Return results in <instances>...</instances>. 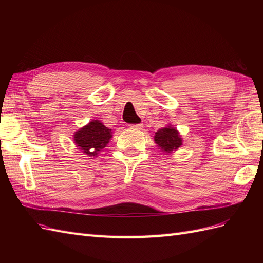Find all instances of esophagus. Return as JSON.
<instances>
[{
	"instance_id": "34e87169",
	"label": "esophagus",
	"mask_w": 263,
	"mask_h": 263,
	"mask_svg": "<svg viewBox=\"0 0 263 263\" xmlns=\"http://www.w3.org/2000/svg\"><path fill=\"white\" fill-rule=\"evenodd\" d=\"M132 128L134 129H141L142 128V125L141 124H136V125H133Z\"/></svg>"
}]
</instances>
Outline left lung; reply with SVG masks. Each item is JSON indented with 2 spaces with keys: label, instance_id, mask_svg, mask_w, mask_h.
Wrapping results in <instances>:
<instances>
[{
  "label": "left lung",
  "instance_id": "left-lung-1",
  "mask_svg": "<svg viewBox=\"0 0 263 263\" xmlns=\"http://www.w3.org/2000/svg\"><path fill=\"white\" fill-rule=\"evenodd\" d=\"M155 142L163 153L171 154L182 145V138L179 132L171 125L163 127L155 134Z\"/></svg>",
  "mask_w": 263,
  "mask_h": 263
}]
</instances>
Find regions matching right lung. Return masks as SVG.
<instances>
[{
	"mask_svg": "<svg viewBox=\"0 0 263 263\" xmlns=\"http://www.w3.org/2000/svg\"><path fill=\"white\" fill-rule=\"evenodd\" d=\"M112 138V129L107 128L100 121L93 119L89 124L76 132L73 139L77 147L87 156L97 157L106 147Z\"/></svg>",
	"mask_w": 263,
	"mask_h": 263,
	"instance_id": "obj_1",
	"label": "right lung"
}]
</instances>
